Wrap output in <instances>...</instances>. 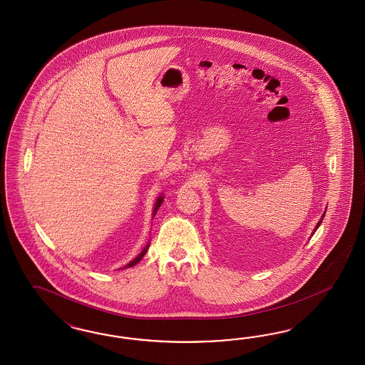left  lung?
Segmentation results:
<instances>
[{"instance_id": "1", "label": "left lung", "mask_w": 365, "mask_h": 365, "mask_svg": "<svg viewBox=\"0 0 365 365\" xmlns=\"http://www.w3.org/2000/svg\"><path fill=\"white\" fill-rule=\"evenodd\" d=\"M324 217V215H322ZM321 221H322V218H321ZM321 221L317 223V226H316V229H319V226H320Z\"/></svg>"}]
</instances>
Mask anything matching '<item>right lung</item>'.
I'll return each mask as SVG.
<instances>
[{
    "instance_id": "1",
    "label": "right lung",
    "mask_w": 365,
    "mask_h": 365,
    "mask_svg": "<svg viewBox=\"0 0 365 365\" xmlns=\"http://www.w3.org/2000/svg\"><path fill=\"white\" fill-rule=\"evenodd\" d=\"M162 202H163V198H162V197H159V198H158V200H156V203H155L154 215H155V212H156V210H158V209H159V207H160V205H162ZM147 249H148V246H145V247H144V249H143V252H142V253H140V255H138V257H136V258H135V259H133V261H131V262H130V264H128V265L124 266V267H131V266L136 265V264H138V262H139V261H140V259H142V258H143V255H145V252H147Z\"/></svg>"
}]
</instances>
